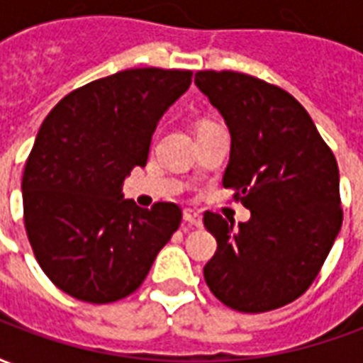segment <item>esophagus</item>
Masks as SVG:
<instances>
[{"instance_id": "34e87169", "label": "esophagus", "mask_w": 363, "mask_h": 363, "mask_svg": "<svg viewBox=\"0 0 363 363\" xmlns=\"http://www.w3.org/2000/svg\"><path fill=\"white\" fill-rule=\"evenodd\" d=\"M182 218H184V221H189L190 225H194V228H200V225H202V218H200V213L194 212V210H184Z\"/></svg>"}]
</instances>
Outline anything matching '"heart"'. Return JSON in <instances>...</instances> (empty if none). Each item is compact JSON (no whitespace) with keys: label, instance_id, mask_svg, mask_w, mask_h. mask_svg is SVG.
<instances>
[{"label":"heart","instance_id":"obj_1","mask_svg":"<svg viewBox=\"0 0 363 363\" xmlns=\"http://www.w3.org/2000/svg\"><path fill=\"white\" fill-rule=\"evenodd\" d=\"M202 126H208V124H202ZM202 126H200V128H202Z\"/></svg>","mask_w":363,"mask_h":363}]
</instances>
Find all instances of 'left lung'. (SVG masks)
Segmentation results:
<instances>
[{"label": "left lung", "mask_w": 363, "mask_h": 363, "mask_svg": "<svg viewBox=\"0 0 363 363\" xmlns=\"http://www.w3.org/2000/svg\"><path fill=\"white\" fill-rule=\"evenodd\" d=\"M194 82L231 134L223 186L251 220L204 213L218 251L208 288L241 313H264L309 289L342 228L335 153L288 91L241 72H196Z\"/></svg>", "instance_id": "left-lung-1"}]
</instances>
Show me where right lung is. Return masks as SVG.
I'll return each instance as SVG.
<instances>
[{"instance_id": "add662e5", "label": "right lung", "mask_w": 363, "mask_h": 363, "mask_svg": "<svg viewBox=\"0 0 363 363\" xmlns=\"http://www.w3.org/2000/svg\"><path fill=\"white\" fill-rule=\"evenodd\" d=\"M190 69L134 67L72 91L44 118L23 173V220L36 262L67 296L112 303L134 294L182 220L181 206L122 200L147 163L163 112Z\"/></svg>"}]
</instances>
